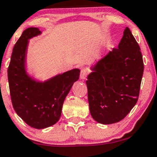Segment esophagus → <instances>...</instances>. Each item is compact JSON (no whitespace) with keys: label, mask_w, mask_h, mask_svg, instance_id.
Listing matches in <instances>:
<instances>
[{"label":"esophagus","mask_w":157,"mask_h":157,"mask_svg":"<svg viewBox=\"0 0 157 157\" xmlns=\"http://www.w3.org/2000/svg\"><path fill=\"white\" fill-rule=\"evenodd\" d=\"M88 74H89V70L88 69H82L80 72V78L82 79V80L85 79Z\"/></svg>","instance_id":"1"}]
</instances>
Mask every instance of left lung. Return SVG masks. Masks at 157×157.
Wrapping results in <instances>:
<instances>
[{
    "mask_svg": "<svg viewBox=\"0 0 157 157\" xmlns=\"http://www.w3.org/2000/svg\"><path fill=\"white\" fill-rule=\"evenodd\" d=\"M90 69L86 85L92 118L104 125L119 122L138 101L144 72L140 48L128 27L118 48Z\"/></svg>",
    "mask_w": 157,
    "mask_h": 157,
    "instance_id": "8db88e82",
    "label": "left lung"
}]
</instances>
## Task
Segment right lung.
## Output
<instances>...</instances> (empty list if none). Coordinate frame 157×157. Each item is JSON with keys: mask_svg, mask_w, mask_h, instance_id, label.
<instances>
[{"mask_svg": "<svg viewBox=\"0 0 157 157\" xmlns=\"http://www.w3.org/2000/svg\"><path fill=\"white\" fill-rule=\"evenodd\" d=\"M41 34L39 29L33 27L22 32L13 50L7 70L14 110L27 125L37 129L59 121L64 100L80 74V69H73L44 82L31 76L26 71L29 40Z\"/></svg>", "mask_w": 157, "mask_h": 157, "instance_id": "1", "label": "right lung"}]
</instances>
